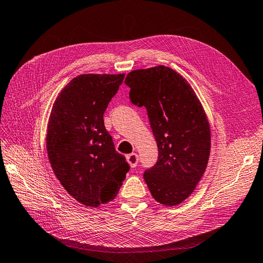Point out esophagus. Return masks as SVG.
<instances>
[{
	"instance_id": "esophagus-1",
	"label": "esophagus",
	"mask_w": 263,
	"mask_h": 263,
	"mask_svg": "<svg viewBox=\"0 0 263 263\" xmlns=\"http://www.w3.org/2000/svg\"><path fill=\"white\" fill-rule=\"evenodd\" d=\"M127 162L129 163L132 167H135L138 164V155L136 153H132L127 155Z\"/></svg>"
}]
</instances>
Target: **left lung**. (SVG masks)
<instances>
[{
	"label": "left lung",
	"instance_id": "obj_1",
	"mask_svg": "<svg viewBox=\"0 0 263 263\" xmlns=\"http://www.w3.org/2000/svg\"><path fill=\"white\" fill-rule=\"evenodd\" d=\"M130 101L146 108L157 143L155 164L144 180L156 201L174 206L188 198L206 170L211 129L189 83L166 66L136 69L125 80Z\"/></svg>",
	"mask_w": 263,
	"mask_h": 263
}]
</instances>
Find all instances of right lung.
<instances>
[{
  "label": "right lung",
  "mask_w": 263,
  "mask_h": 263,
  "mask_svg": "<svg viewBox=\"0 0 263 263\" xmlns=\"http://www.w3.org/2000/svg\"><path fill=\"white\" fill-rule=\"evenodd\" d=\"M125 74H83L58 95L47 130V152L56 178L89 207L112 200L129 171L104 127L103 114Z\"/></svg>",
  "instance_id": "1"
}]
</instances>
